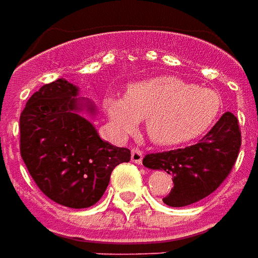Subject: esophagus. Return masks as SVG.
Wrapping results in <instances>:
<instances>
[{"label":"esophagus","instance_id":"esophagus-1","mask_svg":"<svg viewBox=\"0 0 258 258\" xmlns=\"http://www.w3.org/2000/svg\"><path fill=\"white\" fill-rule=\"evenodd\" d=\"M132 161L135 162V164H142V161H143V151H142V150H132Z\"/></svg>","mask_w":258,"mask_h":258}]
</instances>
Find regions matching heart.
I'll use <instances>...</instances> for the list:
<instances>
[{"mask_svg":"<svg viewBox=\"0 0 258 258\" xmlns=\"http://www.w3.org/2000/svg\"><path fill=\"white\" fill-rule=\"evenodd\" d=\"M105 108L120 133H132L146 119L151 142L175 146L199 138L211 127L222 109L218 91L197 87L176 76H158L133 83L125 100L109 97Z\"/></svg>","mask_w":258,"mask_h":258,"instance_id":"1","label":"heart"}]
</instances>
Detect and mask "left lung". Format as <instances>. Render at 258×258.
Returning a JSON list of instances; mask_svg holds the SVG:
<instances>
[{"label": "left lung", "mask_w": 258, "mask_h": 258, "mask_svg": "<svg viewBox=\"0 0 258 258\" xmlns=\"http://www.w3.org/2000/svg\"><path fill=\"white\" fill-rule=\"evenodd\" d=\"M242 144L237 118L225 112L197 143L184 149L150 153L144 167L165 171L173 176V187L162 202L184 207L200 202L221 186L236 162Z\"/></svg>", "instance_id": "left-lung-1"}]
</instances>
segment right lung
I'll list each match as a JSON object with an SVG mask.
<instances>
[{
  "label": "right lung",
  "instance_id": "add662e5",
  "mask_svg": "<svg viewBox=\"0 0 258 258\" xmlns=\"http://www.w3.org/2000/svg\"><path fill=\"white\" fill-rule=\"evenodd\" d=\"M76 94L78 87L65 79L36 91L19 118V147L45 196L65 207L87 208L101 199L114 168L131 161V150L100 139L78 112Z\"/></svg>",
  "mask_w": 258,
  "mask_h": 258
}]
</instances>
